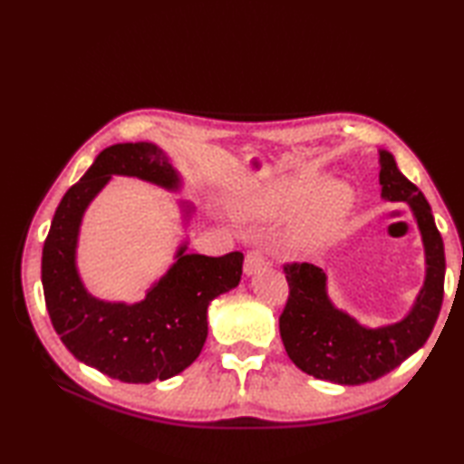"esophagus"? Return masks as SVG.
<instances>
[{"instance_id": "obj_1", "label": "esophagus", "mask_w": 464, "mask_h": 464, "mask_svg": "<svg viewBox=\"0 0 464 464\" xmlns=\"http://www.w3.org/2000/svg\"><path fill=\"white\" fill-rule=\"evenodd\" d=\"M266 264V257L260 249H251L247 251L246 256V264H243V270H246L247 276H251V274H256L260 268H264Z\"/></svg>"}]
</instances>
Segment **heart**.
<instances>
[{
    "instance_id": "1",
    "label": "heart",
    "mask_w": 464,
    "mask_h": 464,
    "mask_svg": "<svg viewBox=\"0 0 464 464\" xmlns=\"http://www.w3.org/2000/svg\"><path fill=\"white\" fill-rule=\"evenodd\" d=\"M313 179H288L278 182L239 204V210L247 217L274 218L286 213L311 192ZM352 207V190L343 182H325L313 194L309 207L290 225L286 241L295 249H313L324 243L335 227L343 221Z\"/></svg>"
}]
</instances>
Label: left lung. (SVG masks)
<instances>
[{
    "label": "left lung",
    "mask_w": 464,
    "mask_h": 464,
    "mask_svg": "<svg viewBox=\"0 0 464 464\" xmlns=\"http://www.w3.org/2000/svg\"><path fill=\"white\" fill-rule=\"evenodd\" d=\"M379 155L382 198L411 208L426 249V280L411 311L397 324L364 327L329 301L325 270L307 262L285 264L288 301L280 337L286 354L303 372L337 384L376 381L415 354L434 329L444 298V243L426 196L399 171L395 157Z\"/></svg>",
    "instance_id": "left-lung-1"
}]
</instances>
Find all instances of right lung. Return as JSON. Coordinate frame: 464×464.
I'll use <instances>...</instances> for the list:
<instances>
[{
	"label": "right lung",
	"mask_w": 464,
	"mask_h": 464,
	"mask_svg": "<svg viewBox=\"0 0 464 464\" xmlns=\"http://www.w3.org/2000/svg\"><path fill=\"white\" fill-rule=\"evenodd\" d=\"M112 176H135L178 190L179 176L153 143H119L102 151L63 196L43 247V290L51 324L72 354L110 379H171L198 358L208 334L213 298L239 285L243 254H186L140 303H106L85 290L75 266L77 235L88 204Z\"/></svg>",
	"instance_id": "add662e5"
}]
</instances>
